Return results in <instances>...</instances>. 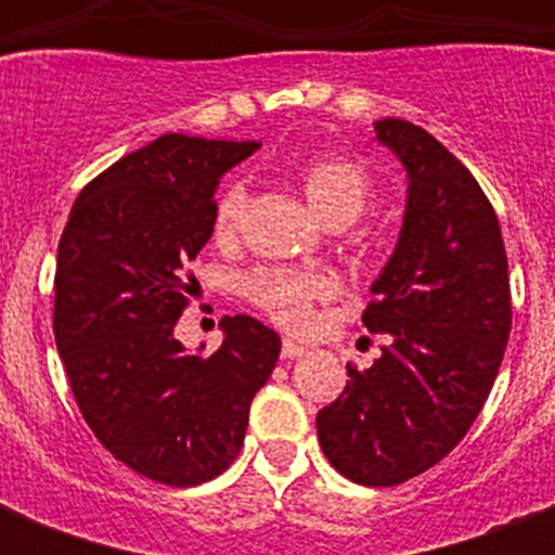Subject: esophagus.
<instances>
[{"label": "esophagus", "instance_id": "esophagus-1", "mask_svg": "<svg viewBox=\"0 0 555 555\" xmlns=\"http://www.w3.org/2000/svg\"><path fill=\"white\" fill-rule=\"evenodd\" d=\"M305 351H308V348L299 346L296 339H285V343H282V360H296V357H302Z\"/></svg>", "mask_w": 555, "mask_h": 555}]
</instances>
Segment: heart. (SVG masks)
I'll return each instance as SVG.
<instances>
[{
    "label": "heart",
    "instance_id": "b5f03b06",
    "mask_svg": "<svg viewBox=\"0 0 555 555\" xmlns=\"http://www.w3.org/2000/svg\"><path fill=\"white\" fill-rule=\"evenodd\" d=\"M299 186L313 216L325 224H334V221L351 224L371 201L369 172L357 160L348 158L311 160L299 176ZM244 207H247L244 184L235 181L221 190L212 207V238L218 244L235 242V235L242 230ZM242 291L282 328L302 331L313 320V302L331 294V282L317 270L261 268L244 279Z\"/></svg>",
    "mask_w": 555,
    "mask_h": 555
}]
</instances>
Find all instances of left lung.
Segmentation results:
<instances>
[{
    "mask_svg": "<svg viewBox=\"0 0 555 555\" xmlns=\"http://www.w3.org/2000/svg\"><path fill=\"white\" fill-rule=\"evenodd\" d=\"M374 138L409 181L400 238L363 313L386 346L371 369L348 365L317 435L348 481L395 487L469 431L504 360L513 305L499 216L473 172L400 117L377 120Z\"/></svg>",
    "mask_w": 555,
    "mask_h": 555,
    "instance_id": "1",
    "label": "left lung"
}]
</instances>
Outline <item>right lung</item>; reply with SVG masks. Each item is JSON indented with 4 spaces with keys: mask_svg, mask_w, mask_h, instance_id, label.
Wrapping results in <instances>:
<instances>
[{
    "mask_svg": "<svg viewBox=\"0 0 555 555\" xmlns=\"http://www.w3.org/2000/svg\"><path fill=\"white\" fill-rule=\"evenodd\" d=\"M256 150L160 134L77 195L56 250L54 339L74 400L117 461L167 487L212 481L233 464L282 351L276 331L244 313L221 320L216 354L176 339L218 178Z\"/></svg>",
    "mask_w": 555,
    "mask_h": 555,
    "instance_id": "1",
    "label": "right lung"
}]
</instances>
